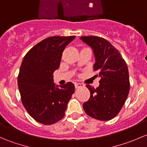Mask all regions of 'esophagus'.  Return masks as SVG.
Returning <instances> with one entry per match:
<instances>
[{
	"label": "esophagus",
	"instance_id": "34e87169",
	"mask_svg": "<svg viewBox=\"0 0 147 147\" xmlns=\"http://www.w3.org/2000/svg\"><path fill=\"white\" fill-rule=\"evenodd\" d=\"M75 88L78 89V88H80V87H84V84H82V83H75Z\"/></svg>",
	"mask_w": 147,
	"mask_h": 147
}]
</instances>
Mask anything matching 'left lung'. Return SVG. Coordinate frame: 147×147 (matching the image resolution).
<instances>
[{
    "label": "left lung",
    "instance_id": "1",
    "mask_svg": "<svg viewBox=\"0 0 147 147\" xmlns=\"http://www.w3.org/2000/svg\"><path fill=\"white\" fill-rule=\"evenodd\" d=\"M80 39L92 49L95 57L93 69L100 78L96 89L86 85L90 97L83 104V109L91 117L108 121L118 115L128 97L130 84L127 63L107 40L97 36H82Z\"/></svg>",
    "mask_w": 147,
    "mask_h": 147
}]
</instances>
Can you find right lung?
<instances>
[{"label":"right lung","instance_id":"obj_1","mask_svg":"<svg viewBox=\"0 0 147 147\" xmlns=\"http://www.w3.org/2000/svg\"><path fill=\"white\" fill-rule=\"evenodd\" d=\"M75 36H53L38 42L28 52L20 68L18 84L22 103L30 115L50 125L63 119L75 85H55L53 72L60 67L65 47Z\"/></svg>","mask_w":147,"mask_h":147}]
</instances>
